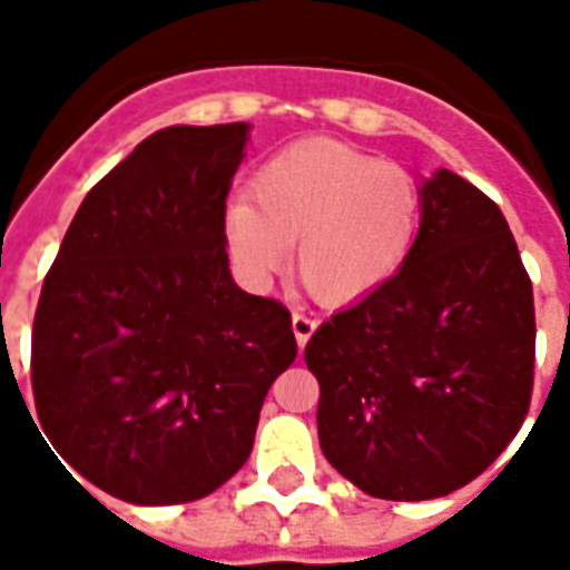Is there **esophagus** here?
<instances>
[{"mask_svg": "<svg viewBox=\"0 0 570 570\" xmlns=\"http://www.w3.org/2000/svg\"><path fill=\"white\" fill-rule=\"evenodd\" d=\"M315 327H318V322H315L313 315L298 313V309H295V313H293V333H295V338H298V347H304V344L309 342V336L315 333Z\"/></svg>", "mask_w": 570, "mask_h": 570, "instance_id": "obj_1", "label": "esophagus"}]
</instances>
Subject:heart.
I'll return each mask as SVG.
<instances>
[{
    "label": "heart",
    "instance_id": "obj_1",
    "mask_svg": "<svg viewBox=\"0 0 570 570\" xmlns=\"http://www.w3.org/2000/svg\"><path fill=\"white\" fill-rule=\"evenodd\" d=\"M417 179L333 138H307L275 153L252 179V199L226 212L232 257L252 281L289 261L322 304H356L385 286L417 243Z\"/></svg>",
    "mask_w": 570,
    "mask_h": 570
}]
</instances>
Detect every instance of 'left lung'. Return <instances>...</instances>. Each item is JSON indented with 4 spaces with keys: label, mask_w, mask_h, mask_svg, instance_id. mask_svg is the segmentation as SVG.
Instances as JSON below:
<instances>
[{
    "label": "left lung",
    "mask_w": 570,
    "mask_h": 570,
    "mask_svg": "<svg viewBox=\"0 0 570 570\" xmlns=\"http://www.w3.org/2000/svg\"><path fill=\"white\" fill-rule=\"evenodd\" d=\"M403 269L315 330L322 452L358 490L440 499L490 466L533 394V286L504 214L452 170L423 181Z\"/></svg>",
    "instance_id": "1"
}]
</instances>
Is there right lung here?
Returning a JSON list of instances; mask_svg holds the SVG:
<instances>
[{
	"mask_svg": "<svg viewBox=\"0 0 570 570\" xmlns=\"http://www.w3.org/2000/svg\"><path fill=\"white\" fill-rule=\"evenodd\" d=\"M248 124L167 127L80 203L42 281L33 405L71 470L130 504H185L252 455L293 318L243 293L226 196Z\"/></svg>",
	"mask_w": 570,
	"mask_h": 570,
	"instance_id": "obj_1",
	"label": "right lung"
}]
</instances>
